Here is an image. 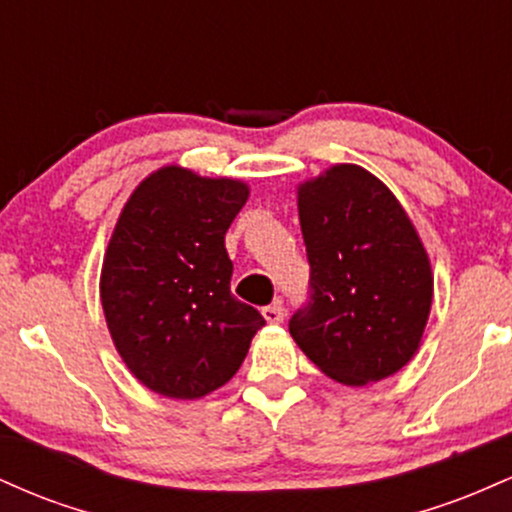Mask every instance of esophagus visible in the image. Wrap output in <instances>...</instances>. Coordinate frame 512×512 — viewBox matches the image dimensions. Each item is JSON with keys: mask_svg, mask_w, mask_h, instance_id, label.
Returning a JSON list of instances; mask_svg holds the SVG:
<instances>
[{"mask_svg": "<svg viewBox=\"0 0 512 512\" xmlns=\"http://www.w3.org/2000/svg\"><path fill=\"white\" fill-rule=\"evenodd\" d=\"M262 315L269 325H279V322H284V305L281 303L267 305V308H262Z\"/></svg>", "mask_w": 512, "mask_h": 512, "instance_id": "esophagus-1", "label": "esophagus"}]
</instances>
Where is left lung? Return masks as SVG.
<instances>
[{"mask_svg":"<svg viewBox=\"0 0 512 512\" xmlns=\"http://www.w3.org/2000/svg\"><path fill=\"white\" fill-rule=\"evenodd\" d=\"M310 303L293 342L349 387L390 378L414 358L433 303L428 252L399 199L356 163L298 185Z\"/></svg>","mask_w":512,"mask_h":512,"instance_id":"obj_1","label":"left lung"}]
</instances>
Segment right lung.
I'll list each match as a JSON object with an SVG mask.
<instances>
[{
    "mask_svg": "<svg viewBox=\"0 0 512 512\" xmlns=\"http://www.w3.org/2000/svg\"><path fill=\"white\" fill-rule=\"evenodd\" d=\"M248 182L163 166L134 187L101 269L110 337L129 373L156 395L199 399L248 356L264 317L231 293L226 231Z\"/></svg>",
    "mask_w": 512,
    "mask_h": 512,
    "instance_id": "obj_1",
    "label": "right lung"
}]
</instances>
